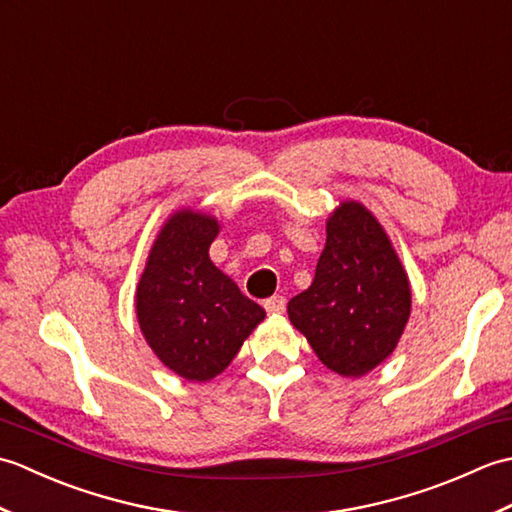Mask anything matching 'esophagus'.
I'll use <instances>...</instances> for the list:
<instances>
[{
    "instance_id": "1",
    "label": "esophagus",
    "mask_w": 512,
    "mask_h": 512,
    "mask_svg": "<svg viewBox=\"0 0 512 512\" xmlns=\"http://www.w3.org/2000/svg\"><path fill=\"white\" fill-rule=\"evenodd\" d=\"M264 308H266V312H268V314H281V312L286 310V299L281 297V295L268 297V299L264 301Z\"/></svg>"
}]
</instances>
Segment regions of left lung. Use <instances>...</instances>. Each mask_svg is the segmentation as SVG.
I'll return each mask as SVG.
<instances>
[{
	"mask_svg": "<svg viewBox=\"0 0 512 512\" xmlns=\"http://www.w3.org/2000/svg\"><path fill=\"white\" fill-rule=\"evenodd\" d=\"M325 231L312 286L288 301V317L325 367L358 378L396 350L411 312L409 279L361 202L336 206Z\"/></svg>",
	"mask_w": 512,
	"mask_h": 512,
	"instance_id": "1",
	"label": "left lung"
}]
</instances>
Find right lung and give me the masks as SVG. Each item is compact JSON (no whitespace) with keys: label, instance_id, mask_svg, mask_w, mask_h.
<instances>
[{"label":"right lung","instance_id":"add662e5","mask_svg":"<svg viewBox=\"0 0 512 512\" xmlns=\"http://www.w3.org/2000/svg\"><path fill=\"white\" fill-rule=\"evenodd\" d=\"M213 215L173 213L149 250L136 288V317L151 350L178 376L206 383L231 365L266 312L217 268Z\"/></svg>","mask_w":512,"mask_h":512}]
</instances>
